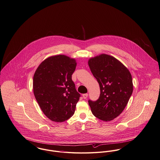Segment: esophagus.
<instances>
[{"mask_svg": "<svg viewBox=\"0 0 160 160\" xmlns=\"http://www.w3.org/2000/svg\"><path fill=\"white\" fill-rule=\"evenodd\" d=\"M88 94H83V97L84 99H86L87 97H88Z\"/></svg>", "mask_w": 160, "mask_h": 160, "instance_id": "34e87169", "label": "esophagus"}]
</instances>
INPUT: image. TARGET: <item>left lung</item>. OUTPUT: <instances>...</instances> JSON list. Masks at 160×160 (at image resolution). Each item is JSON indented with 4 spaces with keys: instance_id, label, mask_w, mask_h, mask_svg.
Instances as JSON below:
<instances>
[{
    "instance_id": "obj_1",
    "label": "left lung",
    "mask_w": 160,
    "mask_h": 160,
    "mask_svg": "<svg viewBox=\"0 0 160 160\" xmlns=\"http://www.w3.org/2000/svg\"><path fill=\"white\" fill-rule=\"evenodd\" d=\"M88 64L100 88L98 100H88L91 111L101 120H112L122 112L132 94L131 74L120 62L107 54L89 59Z\"/></svg>"
}]
</instances>
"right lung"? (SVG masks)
<instances>
[{"instance_id":"add662e5","label":"right lung","mask_w":160,"mask_h":160,"mask_svg":"<svg viewBox=\"0 0 160 160\" xmlns=\"http://www.w3.org/2000/svg\"><path fill=\"white\" fill-rule=\"evenodd\" d=\"M76 65L74 59L58 55L45 60L35 72L34 96L43 112L53 122H65L74 113L81 97L72 80Z\"/></svg>"}]
</instances>
